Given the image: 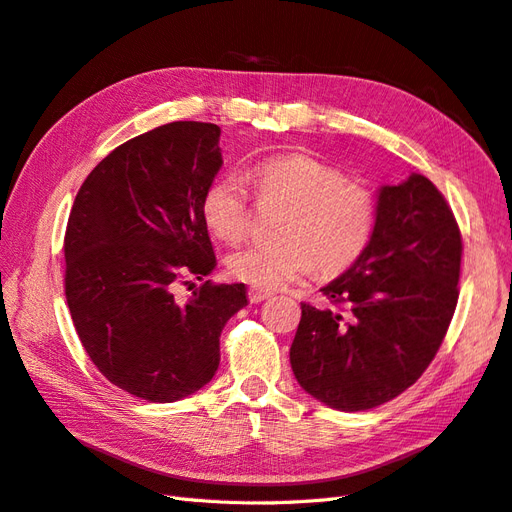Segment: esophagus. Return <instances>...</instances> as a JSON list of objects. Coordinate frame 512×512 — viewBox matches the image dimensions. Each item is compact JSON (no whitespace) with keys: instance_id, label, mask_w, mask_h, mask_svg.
Wrapping results in <instances>:
<instances>
[{"instance_id":"esophagus-1","label":"esophagus","mask_w":512,"mask_h":512,"mask_svg":"<svg viewBox=\"0 0 512 512\" xmlns=\"http://www.w3.org/2000/svg\"><path fill=\"white\" fill-rule=\"evenodd\" d=\"M271 297V292L262 290V288H256V286H250L247 288V299H250V303H260Z\"/></svg>"}]
</instances>
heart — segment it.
<instances>
[{"label":"heart","instance_id":"heart-1","mask_svg":"<svg viewBox=\"0 0 512 512\" xmlns=\"http://www.w3.org/2000/svg\"><path fill=\"white\" fill-rule=\"evenodd\" d=\"M262 205H282L277 237L247 245L226 260L230 277L262 290L282 288L318 269L337 275L363 256L374 237L378 200L369 188L348 181L344 170L305 153H286L250 170ZM200 215L215 237L239 243L252 224V203L241 177L215 179L200 200Z\"/></svg>","mask_w":512,"mask_h":512}]
</instances>
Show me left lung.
Returning <instances> with one entry per match:
<instances>
[{"label":"left lung","instance_id":"1","mask_svg":"<svg viewBox=\"0 0 512 512\" xmlns=\"http://www.w3.org/2000/svg\"><path fill=\"white\" fill-rule=\"evenodd\" d=\"M461 230L423 175L378 194L363 256L322 288L331 307L301 303L290 365L303 389L344 412L382 406L433 361L459 297Z\"/></svg>","mask_w":512,"mask_h":512}]
</instances>
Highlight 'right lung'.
Segmentation results:
<instances>
[{"label":"right lung","instance_id":"right-lung-1","mask_svg":"<svg viewBox=\"0 0 512 512\" xmlns=\"http://www.w3.org/2000/svg\"><path fill=\"white\" fill-rule=\"evenodd\" d=\"M220 128L173 121L119 145L89 173L68 218L64 288L85 352L134 397H188L220 365L224 324L247 305L245 284L211 280L179 301L175 290L215 269L200 200L222 166Z\"/></svg>","mask_w":512,"mask_h":512}]
</instances>
